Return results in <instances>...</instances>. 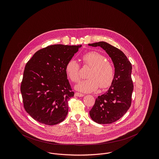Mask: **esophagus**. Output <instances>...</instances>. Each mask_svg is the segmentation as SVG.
Returning a JSON list of instances; mask_svg holds the SVG:
<instances>
[{"instance_id":"34e87169","label":"esophagus","mask_w":159,"mask_h":159,"mask_svg":"<svg viewBox=\"0 0 159 159\" xmlns=\"http://www.w3.org/2000/svg\"><path fill=\"white\" fill-rule=\"evenodd\" d=\"M75 95L76 97H82L84 96V95L83 93H79V92H76Z\"/></svg>"}]
</instances>
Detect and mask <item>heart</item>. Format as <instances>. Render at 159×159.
<instances>
[{
    "mask_svg": "<svg viewBox=\"0 0 159 159\" xmlns=\"http://www.w3.org/2000/svg\"><path fill=\"white\" fill-rule=\"evenodd\" d=\"M82 58L84 64L91 68L87 75L88 78L76 85L77 90L89 93L96 91L99 86L104 89L110 86L114 76L111 62L106 60L103 55L95 51L84 54ZM66 73L72 82H77L80 79L79 64L74 59L70 60L66 66Z\"/></svg>",
    "mask_w": 159,
    "mask_h": 159,
    "instance_id": "1",
    "label": "heart"
}]
</instances>
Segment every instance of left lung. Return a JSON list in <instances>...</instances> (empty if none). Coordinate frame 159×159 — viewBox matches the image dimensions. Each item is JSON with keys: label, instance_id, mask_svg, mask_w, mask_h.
<instances>
[{"label": "left lung", "instance_id": "left-lung-1", "mask_svg": "<svg viewBox=\"0 0 159 159\" xmlns=\"http://www.w3.org/2000/svg\"><path fill=\"white\" fill-rule=\"evenodd\" d=\"M102 48L111 58L114 76L111 85L105 93L98 96L89 111L91 119L99 124L118 120L131 105L134 84L131 77L132 64L121 51L105 42L88 44Z\"/></svg>", "mask_w": 159, "mask_h": 159}]
</instances>
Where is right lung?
<instances>
[{
    "label": "right lung",
    "instance_id": "1",
    "mask_svg": "<svg viewBox=\"0 0 159 159\" xmlns=\"http://www.w3.org/2000/svg\"><path fill=\"white\" fill-rule=\"evenodd\" d=\"M82 45H53L39 50L27 62L21 84L24 107L35 120L47 125L63 121L74 96L66 66Z\"/></svg>",
    "mask_w": 159,
    "mask_h": 159
}]
</instances>
